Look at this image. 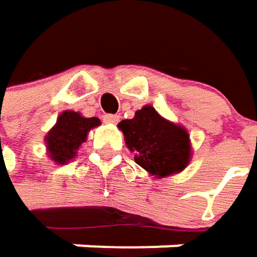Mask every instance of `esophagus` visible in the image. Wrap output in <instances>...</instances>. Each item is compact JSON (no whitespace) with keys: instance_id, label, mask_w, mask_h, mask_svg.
<instances>
[{"instance_id":"esophagus-1","label":"esophagus","mask_w":257,"mask_h":257,"mask_svg":"<svg viewBox=\"0 0 257 257\" xmlns=\"http://www.w3.org/2000/svg\"><path fill=\"white\" fill-rule=\"evenodd\" d=\"M118 119H119L118 115H112V113L103 115V121H104V122H109V124H115V122H118Z\"/></svg>"}]
</instances>
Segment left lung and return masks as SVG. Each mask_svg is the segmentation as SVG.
Listing matches in <instances>:
<instances>
[{
    "label": "left lung",
    "instance_id": "1",
    "mask_svg": "<svg viewBox=\"0 0 257 257\" xmlns=\"http://www.w3.org/2000/svg\"><path fill=\"white\" fill-rule=\"evenodd\" d=\"M118 127L135 162L151 175L165 178L189 165L192 147L187 130L160 116L153 106H144L135 118L122 119Z\"/></svg>",
    "mask_w": 257,
    "mask_h": 257
}]
</instances>
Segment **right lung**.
<instances>
[{
	"label": "right lung",
	"mask_w": 257,
	"mask_h": 257,
	"mask_svg": "<svg viewBox=\"0 0 257 257\" xmlns=\"http://www.w3.org/2000/svg\"><path fill=\"white\" fill-rule=\"evenodd\" d=\"M97 125H100V119L95 116L83 118L79 112H63L45 138L49 157L58 165H65L74 159L76 151L86 141L88 132Z\"/></svg>",
	"instance_id": "add662e5"
}]
</instances>
